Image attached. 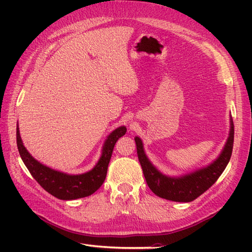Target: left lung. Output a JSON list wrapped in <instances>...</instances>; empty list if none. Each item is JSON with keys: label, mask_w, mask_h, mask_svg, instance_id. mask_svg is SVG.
I'll return each instance as SVG.
<instances>
[{"label": "left lung", "mask_w": 252, "mask_h": 252, "mask_svg": "<svg viewBox=\"0 0 252 252\" xmlns=\"http://www.w3.org/2000/svg\"><path fill=\"white\" fill-rule=\"evenodd\" d=\"M229 122H231L229 135L220 156L205 168L189 174L176 176V178L164 175L157 170V168L149 161L145 152H144L142 140L136 136L134 140L138 160L142 165L146 183L154 194L168 200L189 202L195 200L197 197H199L207 189H210L216 183L219 176L225 170L232 156L234 144V123L232 118Z\"/></svg>", "instance_id": "8db88e82"}]
</instances>
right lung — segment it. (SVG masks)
Returning <instances> with one entry per match:
<instances>
[{"label":"right lung","instance_id":"1","mask_svg":"<svg viewBox=\"0 0 252 252\" xmlns=\"http://www.w3.org/2000/svg\"><path fill=\"white\" fill-rule=\"evenodd\" d=\"M126 126H119L112 131L104 143L101 156L95 167L89 172L77 175L51 169L32 157L21 141L18 125L16 129V137H17V147L20 157L37 183L58 199L73 200L92 195L104 183L115 144L126 134Z\"/></svg>","mask_w":252,"mask_h":252}]
</instances>
